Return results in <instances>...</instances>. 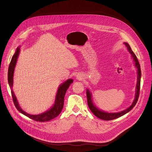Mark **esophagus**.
Segmentation results:
<instances>
[{
	"label": "esophagus",
	"instance_id": "esophagus-1",
	"mask_svg": "<svg viewBox=\"0 0 152 152\" xmlns=\"http://www.w3.org/2000/svg\"><path fill=\"white\" fill-rule=\"evenodd\" d=\"M76 78H77V79H78V80H81L82 79V76L80 75H76Z\"/></svg>",
	"mask_w": 152,
	"mask_h": 152
}]
</instances>
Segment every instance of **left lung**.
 <instances>
[{"label": "left lung", "instance_id": "1", "mask_svg": "<svg viewBox=\"0 0 152 152\" xmlns=\"http://www.w3.org/2000/svg\"><path fill=\"white\" fill-rule=\"evenodd\" d=\"M124 44L126 45V46L127 47L129 53L131 54L132 56L133 57V60L134 61L135 66L137 68V85H136V87L135 98H134V99L133 102L132 104V105L130 106L126 110H124V111H122V112H118V113H107V112H104V111H102V110L98 109L96 106H94V105L93 103L92 99H91V94L90 91L88 90H87L86 93H87V103H88V105L89 108L90 109L91 112L96 117H98L99 119H103V120H105V121L113 120V119L118 118L126 114L127 113H128L130 111V110L135 106L136 104L137 103V100H138L139 95H140V90L141 76V71L140 65V63L138 62V60H137V59L136 56V55L134 54L133 51L132 50L130 45L126 42L124 43Z\"/></svg>", "mask_w": 152, "mask_h": 152}]
</instances>
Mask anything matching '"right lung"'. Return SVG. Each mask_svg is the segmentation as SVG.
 Wrapping results in <instances>:
<instances>
[{
	"label": "right lung",
	"mask_w": 152,
	"mask_h": 152,
	"mask_svg": "<svg viewBox=\"0 0 152 152\" xmlns=\"http://www.w3.org/2000/svg\"><path fill=\"white\" fill-rule=\"evenodd\" d=\"M20 52V48H18L16 49V51L13 55L12 57L11 61L10 62L9 68H8V84L9 86L12 89V84H13V74H14V70H15V68L17 62V59L19 56V54ZM73 79H68L63 84H62L58 90L56 96V99H55V103L54 105L52 107L51 109H50L48 111L37 115H30L25 112L24 111L20 108L19 103L17 101V99L16 98V96L14 94L13 90H11V95L13 100V102L15 104V107L18 109V111L22 113L23 115H25L26 116L28 117L29 118L34 120L36 121L39 122H45L48 121L51 119H53L57 117L61 112L62 110L64 107V97L66 93V91L68 87H70V84L73 83Z\"/></svg>",
	"instance_id": "1"
}]
</instances>
